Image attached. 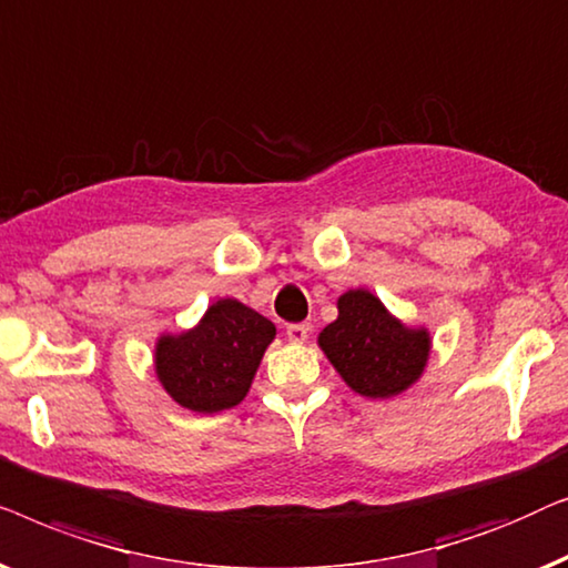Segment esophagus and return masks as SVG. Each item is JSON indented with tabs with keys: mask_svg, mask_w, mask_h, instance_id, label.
Listing matches in <instances>:
<instances>
[{
	"mask_svg": "<svg viewBox=\"0 0 568 568\" xmlns=\"http://www.w3.org/2000/svg\"><path fill=\"white\" fill-rule=\"evenodd\" d=\"M287 339L293 342V345H303V342L308 339V326L306 324H287Z\"/></svg>",
	"mask_w": 568,
	"mask_h": 568,
	"instance_id": "1",
	"label": "esophagus"
}]
</instances>
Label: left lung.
Wrapping results in <instances>:
<instances>
[{
  "instance_id": "left-lung-1",
  "label": "left lung",
  "mask_w": 568,
  "mask_h": 568,
  "mask_svg": "<svg viewBox=\"0 0 568 568\" xmlns=\"http://www.w3.org/2000/svg\"><path fill=\"white\" fill-rule=\"evenodd\" d=\"M337 311L318 334V347L355 394L390 398L422 378L433 349L425 326H406L365 287L342 293Z\"/></svg>"
}]
</instances>
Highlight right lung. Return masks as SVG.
<instances>
[{
	"instance_id": "add662e5",
	"label": "right lung",
	"mask_w": 568,
	"mask_h": 568,
	"mask_svg": "<svg viewBox=\"0 0 568 568\" xmlns=\"http://www.w3.org/2000/svg\"><path fill=\"white\" fill-rule=\"evenodd\" d=\"M275 339V324L236 298L207 306L193 329L159 334L154 371L180 406L219 414L250 394L262 355Z\"/></svg>"
}]
</instances>
